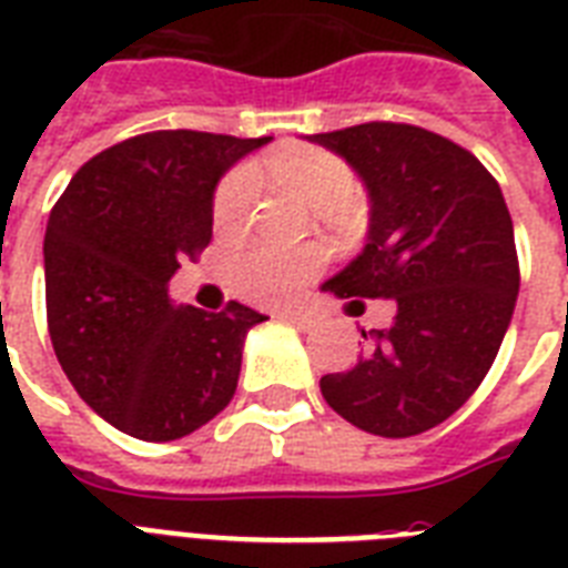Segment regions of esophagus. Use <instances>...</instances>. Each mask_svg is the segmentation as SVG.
Masks as SVG:
<instances>
[{
	"mask_svg": "<svg viewBox=\"0 0 568 568\" xmlns=\"http://www.w3.org/2000/svg\"><path fill=\"white\" fill-rule=\"evenodd\" d=\"M283 318L288 321V324H294V327H301V329H312V327H318V324H321L318 312H310V310H285Z\"/></svg>",
	"mask_w": 568,
	"mask_h": 568,
	"instance_id": "obj_1",
	"label": "esophagus"
}]
</instances>
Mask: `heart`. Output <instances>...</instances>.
Returning a JSON list of instances; mask_svg holds the SVG:
<instances>
[{
    "mask_svg": "<svg viewBox=\"0 0 568 568\" xmlns=\"http://www.w3.org/2000/svg\"><path fill=\"white\" fill-rule=\"evenodd\" d=\"M265 171L274 176L280 185L297 191V194L321 209L324 214H333L336 209H345L354 203L356 182L354 168L333 150L312 144H294L285 150H276L265 159ZM253 176L250 171H230L217 182L212 196V221L214 226L226 235L239 232L247 221L250 203H253ZM327 262V253L318 244L306 247L276 250V247H244L230 258V283L232 288L253 303H280L288 301L303 283H310Z\"/></svg>",
    "mask_w": 568,
    "mask_h": 568,
    "instance_id": "1",
    "label": "heart"
}]
</instances>
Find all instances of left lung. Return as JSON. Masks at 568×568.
I'll return each instance as SVG.
<instances>
[{
  "label": "left lung",
  "mask_w": 568,
  "mask_h": 568,
  "mask_svg": "<svg viewBox=\"0 0 568 568\" xmlns=\"http://www.w3.org/2000/svg\"><path fill=\"white\" fill-rule=\"evenodd\" d=\"M345 155L372 194L368 244L324 288L386 297L395 321L363 329L347 372L321 395L359 430L406 439L457 413L493 368L519 294L513 221L498 182L466 146L413 123L372 120L312 135Z\"/></svg>",
  "instance_id": "1"
}]
</instances>
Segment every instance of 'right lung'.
Here are the masks:
<instances>
[{
    "label": "right lung",
    "mask_w": 568,
    "mask_h": 568,
    "mask_svg": "<svg viewBox=\"0 0 568 568\" xmlns=\"http://www.w3.org/2000/svg\"><path fill=\"white\" fill-rule=\"evenodd\" d=\"M267 138L159 129L84 162L52 205L43 239L47 327L67 379L118 430L182 439L212 422L239 386L241 347L265 321L173 306L182 258L212 241L223 171Z\"/></svg>",
    "instance_id": "add662e5"
}]
</instances>
